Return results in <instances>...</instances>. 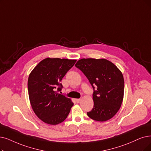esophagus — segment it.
I'll list each match as a JSON object with an SVG mask.
<instances>
[{"instance_id":"obj_1","label":"esophagus","mask_w":151,"mask_h":151,"mask_svg":"<svg viewBox=\"0 0 151 151\" xmlns=\"http://www.w3.org/2000/svg\"><path fill=\"white\" fill-rule=\"evenodd\" d=\"M81 101V99H76V101L77 102V103H79V102Z\"/></svg>"}]
</instances>
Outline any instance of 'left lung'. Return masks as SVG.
Masks as SVG:
<instances>
[{"label":"left lung","instance_id":"left-lung-1","mask_svg":"<svg viewBox=\"0 0 151 151\" xmlns=\"http://www.w3.org/2000/svg\"><path fill=\"white\" fill-rule=\"evenodd\" d=\"M75 66L86 76L93 90L94 105L87 115L98 122L111 119L119 110L123 99L124 82L122 72L105 59H82Z\"/></svg>","mask_w":151,"mask_h":151}]
</instances>
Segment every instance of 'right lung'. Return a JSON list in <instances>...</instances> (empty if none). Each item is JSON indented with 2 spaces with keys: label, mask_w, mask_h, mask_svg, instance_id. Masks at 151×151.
I'll use <instances>...</instances> for the list:
<instances>
[{
  "label": "right lung",
  "mask_w": 151,
  "mask_h": 151,
  "mask_svg": "<svg viewBox=\"0 0 151 151\" xmlns=\"http://www.w3.org/2000/svg\"><path fill=\"white\" fill-rule=\"evenodd\" d=\"M76 62V60L46 58L29 76L30 104L37 116L47 124L55 125L64 122L74 105L70 99L59 92L63 87V78Z\"/></svg>",
  "instance_id": "1"
}]
</instances>
